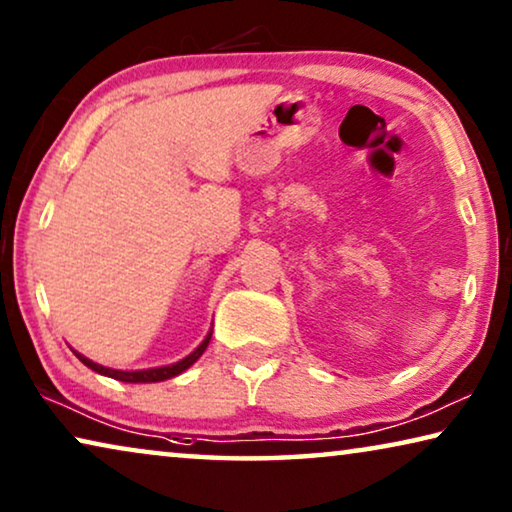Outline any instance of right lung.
<instances>
[{
  "instance_id": "1",
  "label": "right lung",
  "mask_w": 512,
  "mask_h": 512,
  "mask_svg": "<svg viewBox=\"0 0 512 512\" xmlns=\"http://www.w3.org/2000/svg\"><path fill=\"white\" fill-rule=\"evenodd\" d=\"M209 340H211V331L204 335V340L200 342V345H197L188 356H183L181 361L170 363V365H158V368H147V370H114V368H105V365H101V363L89 361L87 356H82L80 352H75V349H73V354L78 356L80 361L87 365V368H91V370L98 372V375H103V377H110V379H117V381H126V384H154V381H165V379H172V377L181 375V372H186L190 365H193L197 358L204 354V349L209 347Z\"/></svg>"
}]
</instances>
